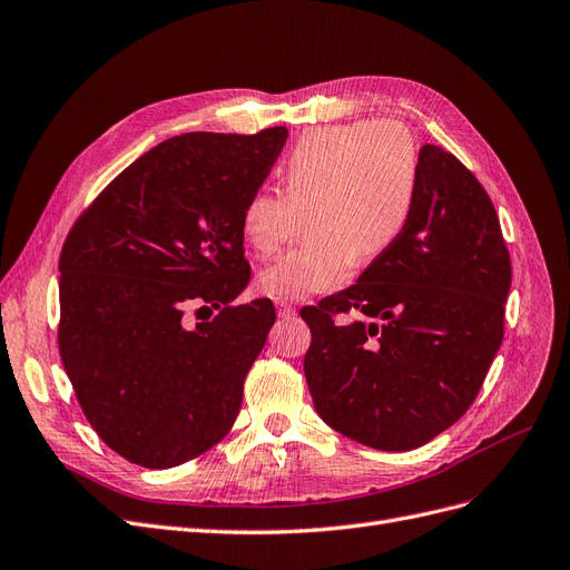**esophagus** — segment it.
<instances>
[{"label":"esophagus","instance_id":"1","mask_svg":"<svg viewBox=\"0 0 570 570\" xmlns=\"http://www.w3.org/2000/svg\"><path fill=\"white\" fill-rule=\"evenodd\" d=\"M276 308H278V316L281 318H292L294 316V306L285 299H276Z\"/></svg>","mask_w":570,"mask_h":570}]
</instances>
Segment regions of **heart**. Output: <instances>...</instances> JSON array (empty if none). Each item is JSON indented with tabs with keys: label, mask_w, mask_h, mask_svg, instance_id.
I'll use <instances>...</instances> for the list:
<instances>
[{
	"label": "heart",
	"mask_w": 570,
	"mask_h": 570,
	"mask_svg": "<svg viewBox=\"0 0 570 570\" xmlns=\"http://www.w3.org/2000/svg\"><path fill=\"white\" fill-rule=\"evenodd\" d=\"M283 193L254 190L240 212L245 243L278 252L308 212L311 238L259 276L273 299L342 287L356 257L377 259L405 230L417 200L420 153L394 120L330 125L304 134L278 167Z\"/></svg>",
	"instance_id": "b5f03b06"
}]
</instances>
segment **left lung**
<instances>
[{
	"mask_svg": "<svg viewBox=\"0 0 570 570\" xmlns=\"http://www.w3.org/2000/svg\"><path fill=\"white\" fill-rule=\"evenodd\" d=\"M512 262L485 188L453 153L422 146L420 186L401 238L358 283L302 308L318 415L377 450H412L479 396L504 337ZM366 316L340 324L342 312Z\"/></svg>",
	"mask_w": 570,
	"mask_h": 570,
	"instance_id": "1",
	"label": "left lung"
}]
</instances>
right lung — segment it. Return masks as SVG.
Listing matches in <instances>:
<instances>
[{"instance_id":"add662e5","label":"right lung","mask_w":570,"mask_h":570,"mask_svg":"<svg viewBox=\"0 0 570 570\" xmlns=\"http://www.w3.org/2000/svg\"><path fill=\"white\" fill-rule=\"evenodd\" d=\"M285 141V127L174 136L117 174L68 233L58 351L98 439L134 464H184L238 417L276 321L271 299L230 304L249 283L240 212Z\"/></svg>"}]
</instances>
